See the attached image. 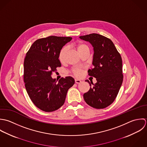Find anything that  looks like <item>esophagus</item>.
Masks as SVG:
<instances>
[{
    "label": "esophagus",
    "instance_id": "1",
    "mask_svg": "<svg viewBox=\"0 0 147 147\" xmlns=\"http://www.w3.org/2000/svg\"><path fill=\"white\" fill-rule=\"evenodd\" d=\"M81 82V81L80 80H78V79H76L75 80V83L78 84H80Z\"/></svg>",
    "mask_w": 147,
    "mask_h": 147
}]
</instances>
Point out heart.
<instances>
[{"label": "heart", "instance_id": "obj_1", "mask_svg": "<svg viewBox=\"0 0 147 147\" xmlns=\"http://www.w3.org/2000/svg\"><path fill=\"white\" fill-rule=\"evenodd\" d=\"M76 48L77 51H78V52L80 54L86 50H89L88 46L83 42H79L77 44H76ZM66 52V48H65V47L62 48L59 51V59L61 62H62L63 61L65 56ZM73 72L76 76L79 77L82 75V72H83V69L81 68H76L73 70Z\"/></svg>", "mask_w": 147, "mask_h": 147}]
</instances>
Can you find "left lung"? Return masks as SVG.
Instances as JSON below:
<instances>
[{
	"mask_svg": "<svg viewBox=\"0 0 147 147\" xmlns=\"http://www.w3.org/2000/svg\"><path fill=\"white\" fill-rule=\"evenodd\" d=\"M80 38L93 47L94 67L88 73L96 80L95 84L85 81L90 88L84 94V100L93 108H106L115 100L123 82L121 57L113 41L102 35L92 33Z\"/></svg>",
	"mask_w": 147,
	"mask_h": 147,
	"instance_id": "obj_1",
	"label": "left lung"
}]
</instances>
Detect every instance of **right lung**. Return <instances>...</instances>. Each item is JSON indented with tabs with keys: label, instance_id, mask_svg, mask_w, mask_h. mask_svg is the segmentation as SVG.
I'll return each mask as SVG.
<instances>
[{
	"label": "right lung",
	"instance_id": "right-lung-1",
	"mask_svg": "<svg viewBox=\"0 0 147 147\" xmlns=\"http://www.w3.org/2000/svg\"><path fill=\"white\" fill-rule=\"evenodd\" d=\"M70 37L51 36L35 41L24 62V81L27 92L34 105L45 112H52L65 103L68 90L74 84L71 77L59 81L51 77L61 67L59 51L71 40Z\"/></svg>",
	"mask_w": 147,
	"mask_h": 147
}]
</instances>
